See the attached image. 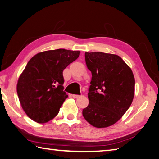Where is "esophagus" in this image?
I'll list each match as a JSON object with an SVG mask.
<instances>
[{"label": "esophagus", "mask_w": 159, "mask_h": 159, "mask_svg": "<svg viewBox=\"0 0 159 159\" xmlns=\"http://www.w3.org/2000/svg\"><path fill=\"white\" fill-rule=\"evenodd\" d=\"M72 97L74 98H80V95H76V94H73Z\"/></svg>", "instance_id": "obj_1"}]
</instances>
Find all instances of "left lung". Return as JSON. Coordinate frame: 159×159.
I'll return each instance as SVG.
<instances>
[{
    "instance_id": "left-lung-1",
    "label": "left lung",
    "mask_w": 159,
    "mask_h": 159,
    "mask_svg": "<svg viewBox=\"0 0 159 159\" xmlns=\"http://www.w3.org/2000/svg\"><path fill=\"white\" fill-rule=\"evenodd\" d=\"M92 72L88 106L83 110L88 122L98 128L116 123L131 105L135 80L130 67L120 57L103 52H85Z\"/></svg>"
}]
</instances>
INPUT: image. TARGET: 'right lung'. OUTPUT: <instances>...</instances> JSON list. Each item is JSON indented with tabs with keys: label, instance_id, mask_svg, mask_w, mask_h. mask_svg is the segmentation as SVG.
Masks as SVG:
<instances>
[{
	"label": "right lung",
	"instance_id": "1",
	"mask_svg": "<svg viewBox=\"0 0 159 159\" xmlns=\"http://www.w3.org/2000/svg\"><path fill=\"white\" fill-rule=\"evenodd\" d=\"M79 55L80 51L58 49L39 53L29 61L18 79L17 94L30 119L44 123L58 114L68 97L63 71Z\"/></svg>",
	"mask_w": 159,
	"mask_h": 159
}]
</instances>
